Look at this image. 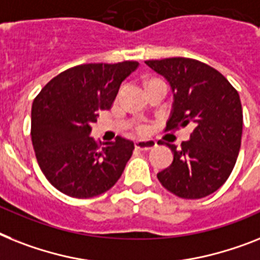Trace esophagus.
Masks as SVG:
<instances>
[{
	"label": "esophagus",
	"mask_w": 260,
	"mask_h": 260,
	"mask_svg": "<svg viewBox=\"0 0 260 260\" xmlns=\"http://www.w3.org/2000/svg\"><path fill=\"white\" fill-rule=\"evenodd\" d=\"M156 143L153 139H149V141H137L135 142V147L138 150H142V151H149V150L154 149Z\"/></svg>",
	"instance_id": "obj_1"
}]
</instances>
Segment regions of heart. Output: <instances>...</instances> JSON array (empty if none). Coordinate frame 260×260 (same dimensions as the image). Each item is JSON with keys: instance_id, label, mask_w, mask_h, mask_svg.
Wrapping results in <instances>:
<instances>
[{"instance_id": "b5f03b06", "label": "heart", "mask_w": 260, "mask_h": 260, "mask_svg": "<svg viewBox=\"0 0 260 260\" xmlns=\"http://www.w3.org/2000/svg\"><path fill=\"white\" fill-rule=\"evenodd\" d=\"M137 132H138L139 134H146V133L149 132V126L142 123V125H139L138 127H137Z\"/></svg>"}]
</instances>
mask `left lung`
Returning a JSON list of instances; mask_svg holds the SVG:
<instances>
[{
  "label": "left lung",
  "mask_w": 260,
  "mask_h": 260,
  "mask_svg": "<svg viewBox=\"0 0 260 260\" xmlns=\"http://www.w3.org/2000/svg\"><path fill=\"white\" fill-rule=\"evenodd\" d=\"M146 65L165 77L173 90L166 132L194 125L181 147L166 143L173 164L156 177L179 198H205L227 181L237 162L243 127L239 94L218 70L197 59L165 58Z\"/></svg>",
  "instance_id": "8db88e82"
}]
</instances>
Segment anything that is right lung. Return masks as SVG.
Returning <instances> with one entry per match:
<instances>
[{
    "label": "right lung",
    "mask_w": 260,
    "mask_h": 260,
    "mask_svg": "<svg viewBox=\"0 0 260 260\" xmlns=\"http://www.w3.org/2000/svg\"><path fill=\"white\" fill-rule=\"evenodd\" d=\"M138 62L85 63L45 85L31 106V142L49 182L73 198H93L121 178L134 143L117 137L101 147L90 137L98 111L109 110Z\"/></svg>",
    "instance_id": "1"
}]
</instances>
